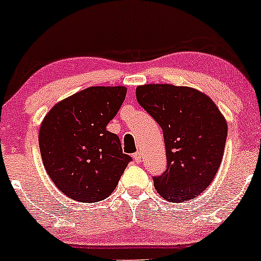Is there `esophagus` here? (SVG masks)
<instances>
[{
    "label": "esophagus",
    "instance_id": "1",
    "mask_svg": "<svg viewBox=\"0 0 261 261\" xmlns=\"http://www.w3.org/2000/svg\"><path fill=\"white\" fill-rule=\"evenodd\" d=\"M134 161L136 162V163H140L141 162V157H142V154H141V152H136V153H134Z\"/></svg>",
    "mask_w": 261,
    "mask_h": 261
}]
</instances>
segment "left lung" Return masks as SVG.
<instances>
[{
  "mask_svg": "<svg viewBox=\"0 0 261 261\" xmlns=\"http://www.w3.org/2000/svg\"><path fill=\"white\" fill-rule=\"evenodd\" d=\"M137 101L163 130L167 169L153 176L168 201L195 199L214 180L223 157L227 122L207 95L189 87L145 85Z\"/></svg>",
  "mask_w": 261,
  "mask_h": 261,
  "instance_id": "obj_1",
  "label": "left lung"
}]
</instances>
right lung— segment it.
I'll use <instances>...</instances> for the list:
<instances>
[{
    "label": "right lung",
    "instance_id": "obj_1",
    "mask_svg": "<svg viewBox=\"0 0 261 261\" xmlns=\"http://www.w3.org/2000/svg\"><path fill=\"white\" fill-rule=\"evenodd\" d=\"M125 95V87H89L56 104L41 122L39 147L44 167L70 199L104 200L133 161L122 153L118 135L107 130Z\"/></svg>",
    "mask_w": 261,
    "mask_h": 261
}]
</instances>
